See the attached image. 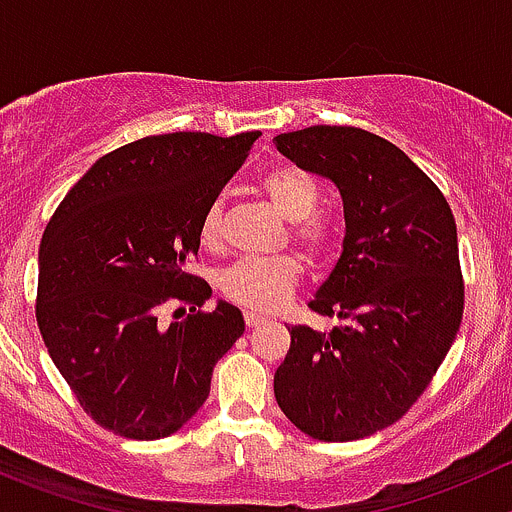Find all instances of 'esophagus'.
I'll use <instances>...</instances> for the list:
<instances>
[{"instance_id":"obj_1","label":"esophagus","mask_w":512,"mask_h":512,"mask_svg":"<svg viewBox=\"0 0 512 512\" xmlns=\"http://www.w3.org/2000/svg\"><path fill=\"white\" fill-rule=\"evenodd\" d=\"M243 319H246L248 329H256V326L264 324L266 316L264 314H256V311H246V314H243Z\"/></svg>"}]
</instances>
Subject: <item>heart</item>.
I'll return each instance as SVG.
<instances>
[{
	"label": "heart",
	"instance_id": "b5f03b06",
	"mask_svg": "<svg viewBox=\"0 0 512 512\" xmlns=\"http://www.w3.org/2000/svg\"><path fill=\"white\" fill-rule=\"evenodd\" d=\"M261 188L269 196L271 206L291 221V236L309 253H321L334 238V226L316 211L319 206V183L314 175L296 165H279L261 178ZM201 243L218 248L223 236V208L211 203L201 218ZM301 259L296 253H281L269 259H238L221 271L218 286L228 301L246 309L274 311L294 294L301 279Z\"/></svg>",
	"mask_w": 512,
	"mask_h": 512
}]
</instances>
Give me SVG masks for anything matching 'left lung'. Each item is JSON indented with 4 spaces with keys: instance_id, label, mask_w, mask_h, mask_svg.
<instances>
[{
    "instance_id": "obj_1",
    "label": "left lung",
    "mask_w": 512,
    "mask_h": 512,
    "mask_svg": "<svg viewBox=\"0 0 512 512\" xmlns=\"http://www.w3.org/2000/svg\"><path fill=\"white\" fill-rule=\"evenodd\" d=\"M274 143L332 180L347 223L342 256L309 304L344 324L329 334L291 326L276 402L314 440H362L415 405L455 342L465 304L455 218L440 188L367 130L314 125Z\"/></svg>"
}]
</instances>
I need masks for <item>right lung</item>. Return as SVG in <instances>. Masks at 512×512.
Wrapping results in <instances>:
<instances>
[{"label":"right lung","instance_id":"1","mask_svg":"<svg viewBox=\"0 0 512 512\" xmlns=\"http://www.w3.org/2000/svg\"><path fill=\"white\" fill-rule=\"evenodd\" d=\"M259 130L150 135L95 160L62 198L40 243L37 324L82 410L130 440L186 425L211 392L243 314L188 274L201 218L241 168ZM168 300L192 306L163 327Z\"/></svg>","mask_w":512,"mask_h":512}]
</instances>
